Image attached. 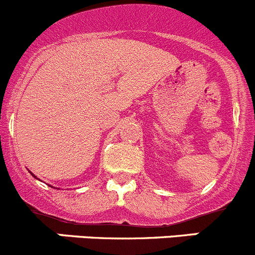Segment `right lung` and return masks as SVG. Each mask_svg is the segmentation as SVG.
Instances as JSON below:
<instances>
[{"instance_id": "add662e5", "label": "right lung", "mask_w": 255, "mask_h": 255, "mask_svg": "<svg viewBox=\"0 0 255 255\" xmlns=\"http://www.w3.org/2000/svg\"><path fill=\"white\" fill-rule=\"evenodd\" d=\"M32 175H33V173H32ZM34 176V175H33ZM34 177H36V176H34Z\"/></svg>"}]
</instances>
